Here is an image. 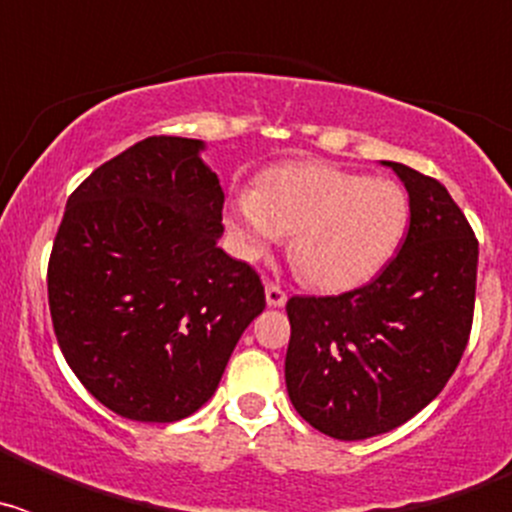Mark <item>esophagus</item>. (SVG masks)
<instances>
[{
    "label": "esophagus",
    "mask_w": 512,
    "mask_h": 512,
    "mask_svg": "<svg viewBox=\"0 0 512 512\" xmlns=\"http://www.w3.org/2000/svg\"><path fill=\"white\" fill-rule=\"evenodd\" d=\"M266 302H269V307H284V302H287V292H284L279 284L269 282L266 284Z\"/></svg>",
    "instance_id": "1"
}]
</instances>
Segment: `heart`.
Returning <instances> with one entry per match:
<instances>
[{
    "instance_id": "obj_1",
    "label": "heart",
    "mask_w": 512,
    "mask_h": 512,
    "mask_svg": "<svg viewBox=\"0 0 512 512\" xmlns=\"http://www.w3.org/2000/svg\"><path fill=\"white\" fill-rule=\"evenodd\" d=\"M246 259H261L289 238V261L310 287H359L377 277L400 248L410 200L392 179H366L323 161L264 171L253 192L225 215Z\"/></svg>"
}]
</instances>
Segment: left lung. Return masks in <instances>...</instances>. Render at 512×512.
Wrapping results in <instances>:
<instances>
[{
	"mask_svg": "<svg viewBox=\"0 0 512 512\" xmlns=\"http://www.w3.org/2000/svg\"><path fill=\"white\" fill-rule=\"evenodd\" d=\"M384 166L410 197L395 259L364 287L287 302L289 400L312 428L341 441L379 436L420 413L459 366L474 318L472 225L438 179Z\"/></svg>",
	"mask_w": 512,
	"mask_h": 512,
	"instance_id": "obj_1",
	"label": "left lung"
}]
</instances>
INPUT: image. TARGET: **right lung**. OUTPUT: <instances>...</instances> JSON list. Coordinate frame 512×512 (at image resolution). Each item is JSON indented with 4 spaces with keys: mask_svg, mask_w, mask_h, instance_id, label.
<instances>
[{
    "mask_svg": "<svg viewBox=\"0 0 512 512\" xmlns=\"http://www.w3.org/2000/svg\"><path fill=\"white\" fill-rule=\"evenodd\" d=\"M200 151L153 135L94 169L48 261L63 356L104 408L140 423L200 410L266 307L256 269L217 248L225 194Z\"/></svg>",
    "mask_w": 512,
    "mask_h": 512,
    "instance_id": "add662e5",
    "label": "right lung"
}]
</instances>
